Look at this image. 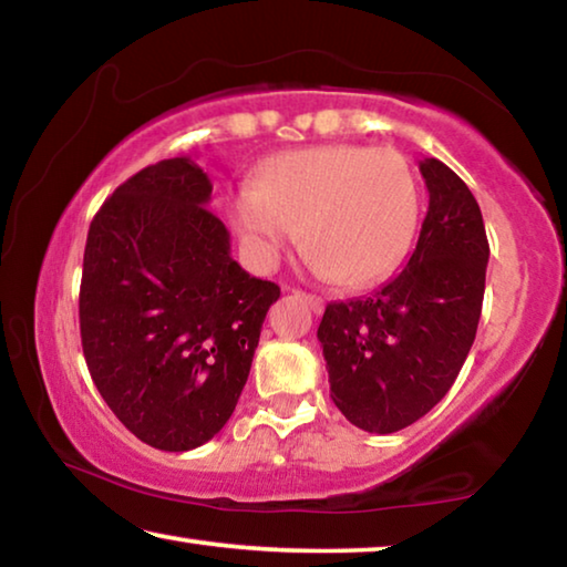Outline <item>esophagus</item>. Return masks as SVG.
<instances>
[{
	"label": "esophagus",
	"mask_w": 567,
	"mask_h": 567,
	"mask_svg": "<svg viewBox=\"0 0 567 567\" xmlns=\"http://www.w3.org/2000/svg\"><path fill=\"white\" fill-rule=\"evenodd\" d=\"M295 295L300 297V300H305V305H310L312 312H322V307H324L322 297H318V295H307V292H300V290H295Z\"/></svg>",
	"instance_id": "34e87169"
}]
</instances>
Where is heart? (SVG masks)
<instances>
[{"label": "heart", "mask_w": 567, "mask_h": 567, "mask_svg": "<svg viewBox=\"0 0 567 567\" xmlns=\"http://www.w3.org/2000/svg\"><path fill=\"white\" fill-rule=\"evenodd\" d=\"M233 219L255 262H272L302 227L318 270L360 287L390 272L408 249L417 185L408 159L390 147L292 150L260 172L257 187L237 192Z\"/></svg>", "instance_id": "b5f03b06"}]
</instances>
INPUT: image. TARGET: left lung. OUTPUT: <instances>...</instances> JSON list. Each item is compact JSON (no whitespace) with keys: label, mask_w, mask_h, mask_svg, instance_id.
Returning a JSON list of instances; mask_svg holds the SVG:
<instances>
[{"label":"left lung","mask_w":567,"mask_h":567,"mask_svg":"<svg viewBox=\"0 0 567 567\" xmlns=\"http://www.w3.org/2000/svg\"><path fill=\"white\" fill-rule=\"evenodd\" d=\"M420 172L430 205L408 265L368 297L330 302L318 328L330 398L364 433H398L445 398L483 312L491 247L477 199L435 157Z\"/></svg>","instance_id":"left-lung-1"}]
</instances>
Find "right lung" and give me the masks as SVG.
Returning a JSON list of instances; mask_svg holds the SVG:
<instances>
[{
  "mask_svg": "<svg viewBox=\"0 0 567 567\" xmlns=\"http://www.w3.org/2000/svg\"><path fill=\"white\" fill-rule=\"evenodd\" d=\"M192 157L132 175L94 215L80 332L90 375L132 435L167 453L205 445L235 412L280 287L249 277L207 209Z\"/></svg>",
  "mask_w": 567,
  "mask_h": 567,
  "instance_id": "right-lung-1",
  "label": "right lung"
}]
</instances>
